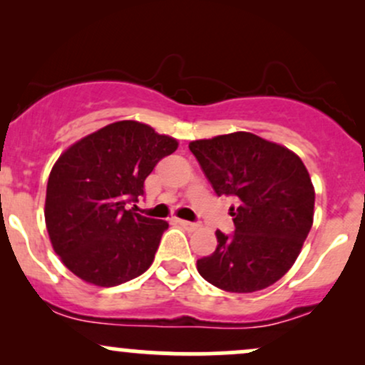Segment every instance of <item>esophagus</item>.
<instances>
[{"instance_id": "1", "label": "esophagus", "mask_w": 365, "mask_h": 365, "mask_svg": "<svg viewBox=\"0 0 365 365\" xmlns=\"http://www.w3.org/2000/svg\"><path fill=\"white\" fill-rule=\"evenodd\" d=\"M178 225L183 226V228L188 230V232H194V230L197 228V223H192V221H187V220H178Z\"/></svg>"}]
</instances>
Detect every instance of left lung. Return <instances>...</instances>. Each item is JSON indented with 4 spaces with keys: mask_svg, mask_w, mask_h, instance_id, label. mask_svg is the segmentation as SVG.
Masks as SVG:
<instances>
[{
    "mask_svg": "<svg viewBox=\"0 0 365 365\" xmlns=\"http://www.w3.org/2000/svg\"><path fill=\"white\" fill-rule=\"evenodd\" d=\"M188 149L217 195L233 197L235 232L197 261L206 282L250 293L278 282L299 257L314 217V187L302 159L249 132L194 140Z\"/></svg>",
    "mask_w": 365,
    "mask_h": 365,
    "instance_id": "8db88e82",
    "label": "left lung"
}]
</instances>
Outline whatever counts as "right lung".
Instances as JSON below:
<instances>
[{"label": "right lung", "instance_id": "add662e5", "mask_svg": "<svg viewBox=\"0 0 365 365\" xmlns=\"http://www.w3.org/2000/svg\"><path fill=\"white\" fill-rule=\"evenodd\" d=\"M178 148L173 137L123 120L83 137L58 158L46 188L54 252L83 282L116 287L154 261L168 223L135 212L144 182Z\"/></svg>", "mask_w": 365, "mask_h": 365}]
</instances>
